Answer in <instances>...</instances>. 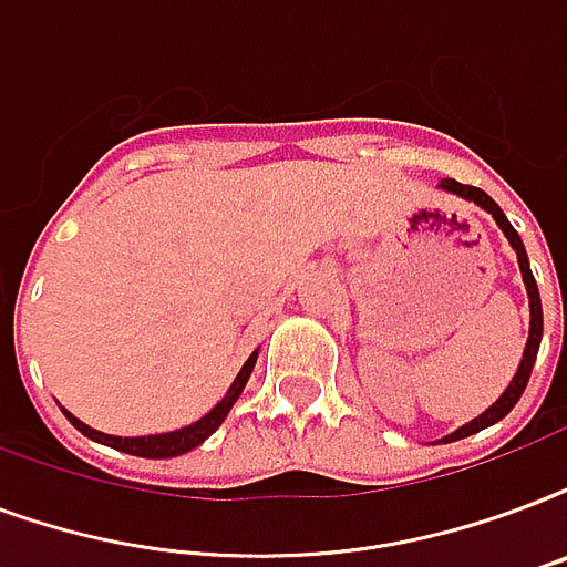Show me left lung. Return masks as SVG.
Returning <instances> with one entry per match:
<instances>
[{
	"label": "left lung",
	"instance_id": "obj_1",
	"mask_svg": "<svg viewBox=\"0 0 567 567\" xmlns=\"http://www.w3.org/2000/svg\"><path fill=\"white\" fill-rule=\"evenodd\" d=\"M440 189H446V193H455V196L466 198V202H475V205L485 207L487 214L494 216L496 226L503 228V235L508 237V244H512V249H514V252H517V265H520V274H524V285H526V293H529V339H526L524 360H520V365H517V374H514L512 383H508V389H505L503 395H499V399H496L494 404H491V408H487L485 413H482V416H475L473 422H466V425H461V427H457V431H452V434H446V437L440 440V443H455V440L470 437V434H475V431H485V427L496 425V422L508 416L514 404L520 401L526 383H529V374H533L535 357H538V344H542L544 315H542V297H538V285H535V276H533V270H529V258H526L524 240H520V235L514 231L512 223L505 219V214H503V210H499V205H496L494 198L487 196L485 189L466 187V184H457L455 178L440 181Z\"/></svg>",
	"mask_w": 567,
	"mask_h": 567
}]
</instances>
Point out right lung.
<instances>
[{
  "label": "right lung",
  "instance_id": "1",
  "mask_svg": "<svg viewBox=\"0 0 567 567\" xmlns=\"http://www.w3.org/2000/svg\"><path fill=\"white\" fill-rule=\"evenodd\" d=\"M255 360H258V351H255L252 357L244 362V369L237 371V378H235V383L228 386L226 399L219 401V404H216L210 413H205V416L198 419V422L178 427V431H166V434H148V437H115V434H103V431H94V427H89L85 422H80L76 416H71L68 410H64V416L71 419V425L76 427V431H82V434H85L89 440H94V443H103V446L118 449V452H127V455H136V457H178V455H184V452H189V449L202 446V443H205V440L214 434L216 427L226 422L228 410L235 408V401L240 399V392H244L246 380H249V374H252Z\"/></svg>",
  "mask_w": 567,
  "mask_h": 567
}]
</instances>
